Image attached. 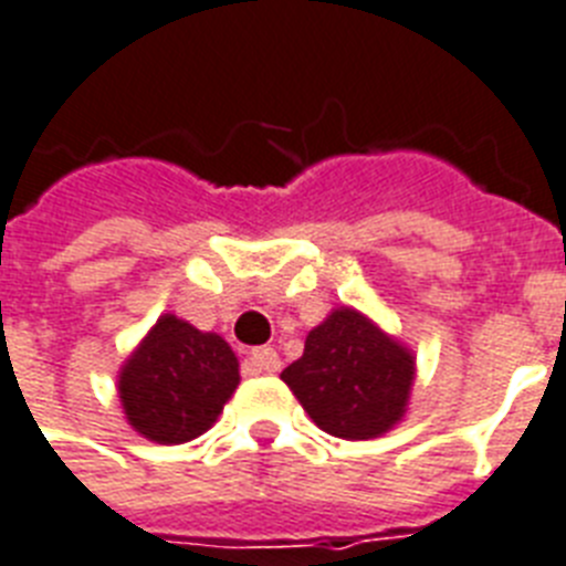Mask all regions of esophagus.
Returning <instances> with one entry per match:
<instances>
[{"instance_id":"obj_1","label":"esophagus","mask_w":566,"mask_h":566,"mask_svg":"<svg viewBox=\"0 0 566 566\" xmlns=\"http://www.w3.org/2000/svg\"><path fill=\"white\" fill-rule=\"evenodd\" d=\"M282 360H279V352L275 348H252L250 357H247V371L259 375V371H279Z\"/></svg>"}]
</instances>
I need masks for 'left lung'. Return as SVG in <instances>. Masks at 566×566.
I'll list each match as a JSON object with an SVG mask.
<instances>
[{"mask_svg":"<svg viewBox=\"0 0 566 566\" xmlns=\"http://www.w3.org/2000/svg\"><path fill=\"white\" fill-rule=\"evenodd\" d=\"M282 380L319 430L366 442L407 416L416 355L357 307L339 305L307 331L305 352Z\"/></svg>","mask_w":566,"mask_h":566,"instance_id":"left-lung-1","label":"left lung"}]
</instances>
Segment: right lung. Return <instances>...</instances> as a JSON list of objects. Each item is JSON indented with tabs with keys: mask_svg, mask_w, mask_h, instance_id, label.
I'll use <instances>...</instances> for the list:
<instances>
[{
	"mask_svg": "<svg viewBox=\"0 0 566 566\" xmlns=\"http://www.w3.org/2000/svg\"><path fill=\"white\" fill-rule=\"evenodd\" d=\"M238 384V357L227 339L177 314L159 316L118 369L124 418L156 444L203 436Z\"/></svg>",
	"mask_w": 566,
	"mask_h": 566,
	"instance_id": "right-lung-1",
	"label": "right lung"
}]
</instances>
